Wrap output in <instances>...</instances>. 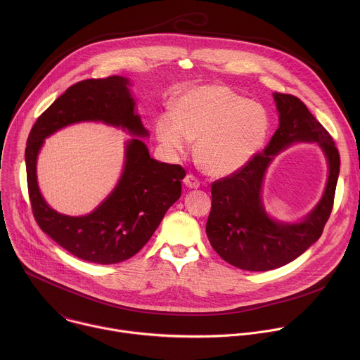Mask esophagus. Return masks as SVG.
I'll return each mask as SVG.
<instances>
[{"mask_svg":"<svg viewBox=\"0 0 360 360\" xmlns=\"http://www.w3.org/2000/svg\"><path fill=\"white\" fill-rule=\"evenodd\" d=\"M184 184H185L188 188H199V185H200L199 179H198L195 175H192V174H188V175L185 176Z\"/></svg>","mask_w":360,"mask_h":360,"instance_id":"obj_1","label":"esophagus"}]
</instances>
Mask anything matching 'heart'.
Returning <instances> with one entry per match:
<instances>
[{"label":"heart","instance_id":"1","mask_svg":"<svg viewBox=\"0 0 360 360\" xmlns=\"http://www.w3.org/2000/svg\"><path fill=\"white\" fill-rule=\"evenodd\" d=\"M269 132L266 111L232 89L205 85L188 91L155 122L160 143L172 153H185L196 139L195 155L212 176H229L258 153Z\"/></svg>","mask_w":360,"mask_h":360}]
</instances>
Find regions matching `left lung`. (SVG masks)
Here are the masks:
<instances>
[{
    "mask_svg": "<svg viewBox=\"0 0 360 360\" xmlns=\"http://www.w3.org/2000/svg\"><path fill=\"white\" fill-rule=\"evenodd\" d=\"M279 128L268 146L240 171L211 185L212 208L207 235L215 252L228 264L253 272L281 268L322 235L332 208L340 158L333 138L303 102L290 94L275 92ZM295 141H318L330 164L328 184L316 210L297 224L274 221L262 203V182L273 157Z\"/></svg>",
    "mask_w": 360,
    "mask_h": 360,
    "instance_id": "8db88e82",
    "label": "left lung"
}]
</instances>
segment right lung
<instances>
[{"label":"right lung","mask_w":360,"mask_h":360,"mask_svg":"<svg viewBox=\"0 0 360 360\" xmlns=\"http://www.w3.org/2000/svg\"><path fill=\"white\" fill-rule=\"evenodd\" d=\"M128 85L120 75L71 85L38 117L25 148L28 195L38 226L77 258L101 265L127 261L142 249L179 199L185 169L150 158L145 142L133 139L127 143L126 167L116 189L91 214L68 217L43 200L36 182V157L46 136L81 120L104 122L148 136Z\"/></svg>","instance_id":"right-lung-1"}]
</instances>
